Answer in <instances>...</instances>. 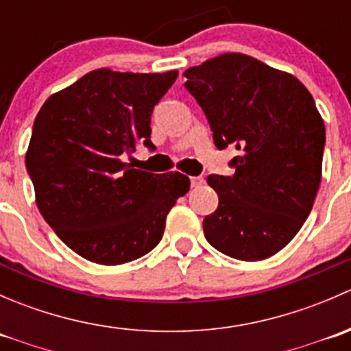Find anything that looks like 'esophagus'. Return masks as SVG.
I'll use <instances>...</instances> for the list:
<instances>
[{"label": "esophagus", "mask_w": 351, "mask_h": 351, "mask_svg": "<svg viewBox=\"0 0 351 351\" xmlns=\"http://www.w3.org/2000/svg\"><path fill=\"white\" fill-rule=\"evenodd\" d=\"M190 183H192L193 189H197V186H200L202 183H204V178H202V176H192V178H190Z\"/></svg>", "instance_id": "1"}]
</instances>
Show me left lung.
Segmentation results:
<instances>
[{
    "label": "left lung",
    "instance_id": "1",
    "mask_svg": "<svg viewBox=\"0 0 351 351\" xmlns=\"http://www.w3.org/2000/svg\"><path fill=\"white\" fill-rule=\"evenodd\" d=\"M214 144L239 151L232 176L208 175L219 207L204 219L217 251L243 261L274 256L299 232L321 183L326 129L313 95L292 74L244 54L183 73Z\"/></svg>",
    "mask_w": 351,
    "mask_h": 351
}]
</instances>
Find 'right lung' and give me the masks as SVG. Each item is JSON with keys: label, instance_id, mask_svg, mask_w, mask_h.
<instances>
[{"label": "right lung", "instance_id": "add662e5", "mask_svg": "<svg viewBox=\"0 0 351 351\" xmlns=\"http://www.w3.org/2000/svg\"><path fill=\"white\" fill-rule=\"evenodd\" d=\"M178 71L97 69L47 98L28 144L27 171L42 217L74 253L122 265L161 241L166 215L190 190L182 173L134 169L122 156L153 149L151 115Z\"/></svg>", "mask_w": 351, "mask_h": 351}]
</instances>
